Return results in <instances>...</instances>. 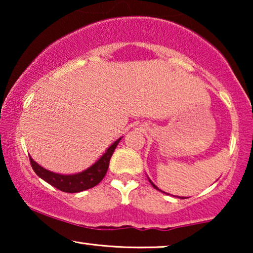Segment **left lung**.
Instances as JSON below:
<instances>
[{"instance_id": "left-lung-1", "label": "left lung", "mask_w": 253, "mask_h": 253, "mask_svg": "<svg viewBox=\"0 0 253 253\" xmlns=\"http://www.w3.org/2000/svg\"><path fill=\"white\" fill-rule=\"evenodd\" d=\"M150 182H151V184H152V185H153V186H154V188H155V189H157V190H159V189H158V188H157V185H154V184H153V183H152V181H150ZM159 191H161V190H159Z\"/></svg>"}]
</instances>
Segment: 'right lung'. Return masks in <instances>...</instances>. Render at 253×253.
<instances>
[{"label": "right lung", "mask_w": 253, "mask_h": 253, "mask_svg": "<svg viewBox=\"0 0 253 253\" xmlns=\"http://www.w3.org/2000/svg\"><path fill=\"white\" fill-rule=\"evenodd\" d=\"M120 139H117L108 150L106 151V153L95 162L92 167H89L86 170L79 172V174L75 175H61L56 174V172H51L47 169H44L37 164L32 158L30 157V162L32 166L33 170L36 174L39 176L40 178H42L43 181L49 183L50 185L55 186V188L61 190L63 192L68 193H76L84 191V190L91 189L93 186L98 185L100 182L102 181V178L105 177L107 170L109 167V161L110 158L115 151L117 144L120 143Z\"/></svg>", "instance_id": "obj_1"}]
</instances>
